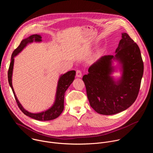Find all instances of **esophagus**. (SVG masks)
<instances>
[{
	"label": "esophagus",
	"instance_id": "34e87169",
	"mask_svg": "<svg viewBox=\"0 0 153 153\" xmlns=\"http://www.w3.org/2000/svg\"><path fill=\"white\" fill-rule=\"evenodd\" d=\"M76 77H82V72L80 70H77L76 71Z\"/></svg>",
	"mask_w": 153,
	"mask_h": 153
}]
</instances>
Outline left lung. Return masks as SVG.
Returning a JSON list of instances; mask_svg holds the SVG:
<instances>
[{
	"mask_svg": "<svg viewBox=\"0 0 153 153\" xmlns=\"http://www.w3.org/2000/svg\"><path fill=\"white\" fill-rule=\"evenodd\" d=\"M112 59L122 64L123 76L116 82L110 76ZM143 74V62L139 46L123 33L116 55L102 57L83 76L90 106L100 114L113 115L123 111L136 100Z\"/></svg>",
	"mask_w": 153,
	"mask_h": 153,
	"instance_id": "8db88e82",
	"label": "left lung"
}]
</instances>
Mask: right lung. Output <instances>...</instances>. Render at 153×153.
<instances>
[{"label": "right lung", "instance_id": "1", "mask_svg": "<svg viewBox=\"0 0 153 153\" xmlns=\"http://www.w3.org/2000/svg\"><path fill=\"white\" fill-rule=\"evenodd\" d=\"M42 37L40 35L38 34H34L30 37H28L27 39H25L21 41L20 45L18 46V47L14 50L13 51L12 55H11V62L10 64V67L8 71V82L12 89L13 93L14 94L16 101L17 102V104L20 108V110L22 111L24 114H25L26 116H29L34 119L37 120H41V121H46V120H53L57 117H59L60 114L62 113L63 108H64V96L66 90L68 89L69 86L71 85V83L73 82V81L74 79V77L76 75V71H70L65 73L63 75H62L59 80L57 88V92H56V100L53 105L52 107H51L49 110L43 111L40 113H31L27 111H26L25 109L23 108V106L21 105V104L19 103V100H17V98L15 94L14 89L13 88L12 85V74H13V65H14V57L18 54L22 50L24 49V47L28 44V43L33 42V41L35 42H40L42 40Z\"/></svg>", "mask_w": 153, "mask_h": 153}]
</instances>
